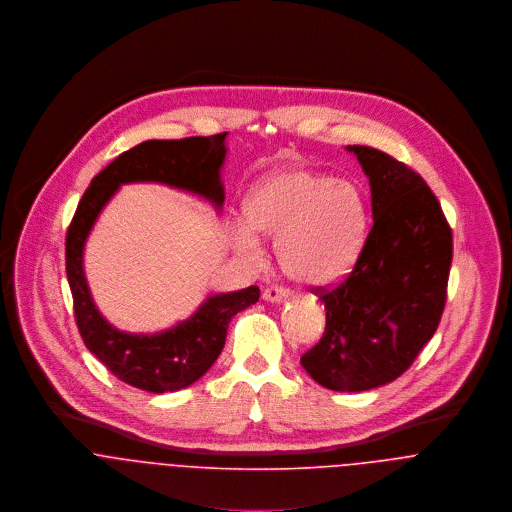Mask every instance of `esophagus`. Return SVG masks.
Segmentation results:
<instances>
[{"instance_id":"obj_1","label":"esophagus","mask_w":512,"mask_h":512,"mask_svg":"<svg viewBox=\"0 0 512 512\" xmlns=\"http://www.w3.org/2000/svg\"><path fill=\"white\" fill-rule=\"evenodd\" d=\"M288 297H290V293L286 292V290H280V288H266L262 292V299L268 301V303H282Z\"/></svg>"}]
</instances>
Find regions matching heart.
<instances>
[{
  "mask_svg": "<svg viewBox=\"0 0 512 512\" xmlns=\"http://www.w3.org/2000/svg\"><path fill=\"white\" fill-rule=\"evenodd\" d=\"M242 222L230 230L236 250L256 254L262 236H276L280 270L299 286L321 288L355 262L366 232L363 191L331 175L284 167L256 179L242 199Z\"/></svg>",
  "mask_w": 512,
  "mask_h": 512,
  "instance_id": "heart-1",
  "label": "heart"
}]
</instances>
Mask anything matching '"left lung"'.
I'll return each mask as SVG.
<instances>
[{
    "label": "left lung",
    "instance_id": "obj_1",
    "mask_svg": "<svg viewBox=\"0 0 512 512\" xmlns=\"http://www.w3.org/2000/svg\"><path fill=\"white\" fill-rule=\"evenodd\" d=\"M370 185L372 228L345 282L321 293L327 325L301 357L335 392L396 380L434 337L445 305L451 228L426 181L374 147L347 146Z\"/></svg>",
    "mask_w": 512,
    "mask_h": 512
}]
</instances>
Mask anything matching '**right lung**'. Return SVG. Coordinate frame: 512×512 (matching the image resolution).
<instances>
[{
  "label": "right lung",
  "instance_id": "right-lung-1",
  "mask_svg": "<svg viewBox=\"0 0 512 512\" xmlns=\"http://www.w3.org/2000/svg\"><path fill=\"white\" fill-rule=\"evenodd\" d=\"M226 136L149 140L124 151L92 179L67 232V278L80 337L102 365L134 388L163 394L197 382L219 359L230 319L254 305L260 290L250 286L238 292L211 293L187 319L167 329L128 333L114 327L94 303L84 274L86 240L122 185H165L203 199L220 213Z\"/></svg>",
  "mask_w": 512,
  "mask_h": 512
}]
</instances>
